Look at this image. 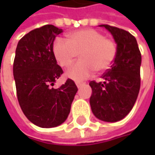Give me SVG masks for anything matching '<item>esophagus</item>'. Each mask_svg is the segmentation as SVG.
I'll list each match as a JSON object with an SVG mask.
<instances>
[{
    "instance_id": "esophagus-1",
    "label": "esophagus",
    "mask_w": 155,
    "mask_h": 155,
    "mask_svg": "<svg viewBox=\"0 0 155 155\" xmlns=\"http://www.w3.org/2000/svg\"><path fill=\"white\" fill-rule=\"evenodd\" d=\"M76 84H77V86H78V88H80L81 86L84 85V84H85V83H81V82H77V83H76Z\"/></svg>"
}]
</instances>
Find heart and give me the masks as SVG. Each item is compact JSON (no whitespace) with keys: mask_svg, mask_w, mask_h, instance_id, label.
<instances>
[{"mask_svg":"<svg viewBox=\"0 0 155 155\" xmlns=\"http://www.w3.org/2000/svg\"><path fill=\"white\" fill-rule=\"evenodd\" d=\"M67 36L68 40L55 39L53 53L64 68L70 67L80 53V61L67 71L68 78L83 81L92 76L95 71L102 73L110 68L117 53V46L113 39L92 28L74 31Z\"/></svg>","mask_w":155,"mask_h":155,"instance_id":"obj_1","label":"heart"}]
</instances>
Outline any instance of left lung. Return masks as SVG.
Returning a JSON list of instances; mask_svg holds the SVG:
<instances>
[{
	"label": "left lung",
	"instance_id": "left-lung-1",
	"mask_svg": "<svg viewBox=\"0 0 155 155\" xmlns=\"http://www.w3.org/2000/svg\"><path fill=\"white\" fill-rule=\"evenodd\" d=\"M100 27H105L113 35L117 53L110 69L102 75L104 81L90 82L92 89L90 104L99 120L115 122L128 115L137 99L141 54L136 39L128 31L110 25Z\"/></svg>",
	"mask_w": 155,
	"mask_h": 155
}]
</instances>
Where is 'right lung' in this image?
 Instances as JSON below:
<instances>
[{
  "instance_id": "obj_1",
  "label": "right lung",
  "mask_w": 155,
  "mask_h": 155,
  "mask_svg": "<svg viewBox=\"0 0 155 155\" xmlns=\"http://www.w3.org/2000/svg\"><path fill=\"white\" fill-rule=\"evenodd\" d=\"M62 29L45 25L23 36L16 47L14 78L17 98L27 118L40 128L57 127L66 120L78 91L74 81L54 89L63 74L53 53V42Z\"/></svg>"
}]
</instances>
